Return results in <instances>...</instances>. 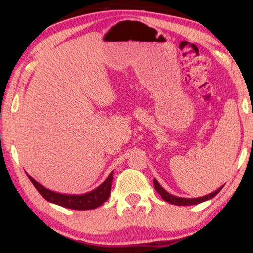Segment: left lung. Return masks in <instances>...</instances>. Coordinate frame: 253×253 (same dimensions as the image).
<instances>
[{
	"label": "left lung",
	"mask_w": 253,
	"mask_h": 253,
	"mask_svg": "<svg viewBox=\"0 0 253 253\" xmlns=\"http://www.w3.org/2000/svg\"><path fill=\"white\" fill-rule=\"evenodd\" d=\"M153 184H154V188L155 190L159 192V195L162 197V199L164 201L169 202L170 204H175V206H192V204H198V203H201L203 201H207L210 200V199H212L215 197L217 193L221 191V189L223 187L218 188L216 191L209 193V195L204 196V197H199V198H180V197H176L170 195L168 191H165L162 187L160 186V184L158 182L157 179H153Z\"/></svg>",
	"instance_id": "1"
}]
</instances>
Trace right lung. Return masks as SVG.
<instances>
[{
	"label": "right lung",
	"instance_id": "right-lung-1",
	"mask_svg": "<svg viewBox=\"0 0 253 253\" xmlns=\"http://www.w3.org/2000/svg\"><path fill=\"white\" fill-rule=\"evenodd\" d=\"M27 176H28V178L32 182V185L35 186L38 192L45 200L55 203L57 206L73 210H92L100 207L101 204H103L111 195V187L113 180L112 171L110 176L105 179V181L102 182L98 188H95L92 191L84 193V195H64V193H58L46 189L45 187L40 185L39 182L36 181L28 174H27Z\"/></svg>",
	"mask_w": 253,
	"mask_h": 253
}]
</instances>
